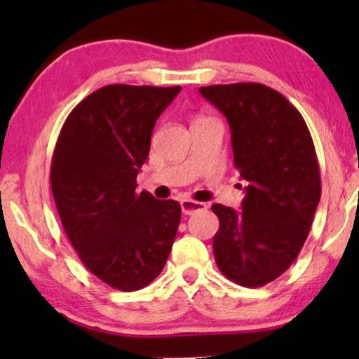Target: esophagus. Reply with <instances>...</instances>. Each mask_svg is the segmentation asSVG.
<instances>
[{
  "label": "esophagus",
  "instance_id": "34e87169",
  "mask_svg": "<svg viewBox=\"0 0 359 359\" xmlns=\"http://www.w3.org/2000/svg\"><path fill=\"white\" fill-rule=\"evenodd\" d=\"M180 204H181V210H183V214L186 215H191L198 212V210H204L208 208L204 203H198V201H193V199H183Z\"/></svg>",
  "mask_w": 359,
  "mask_h": 359
}]
</instances>
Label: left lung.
<instances>
[{
    "mask_svg": "<svg viewBox=\"0 0 359 359\" xmlns=\"http://www.w3.org/2000/svg\"><path fill=\"white\" fill-rule=\"evenodd\" d=\"M199 93L227 119L233 163L245 181L242 210L212 205L220 222L215 263L240 286H264L297 258L320 201L311 132L281 93L259 83L203 86Z\"/></svg>",
    "mask_w": 359,
    "mask_h": 359,
    "instance_id": "left-lung-1",
    "label": "left lung"
}]
</instances>
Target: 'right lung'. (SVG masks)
I'll return each mask as SVG.
<instances>
[{
    "mask_svg": "<svg viewBox=\"0 0 359 359\" xmlns=\"http://www.w3.org/2000/svg\"><path fill=\"white\" fill-rule=\"evenodd\" d=\"M181 86H102L67 117L50 166L62 225L81 263L119 291L158 276L173 247L181 205L137 193L151 130Z\"/></svg>",
    "mask_w": 359,
    "mask_h": 359,
    "instance_id": "1",
    "label": "right lung"
}]
</instances>
